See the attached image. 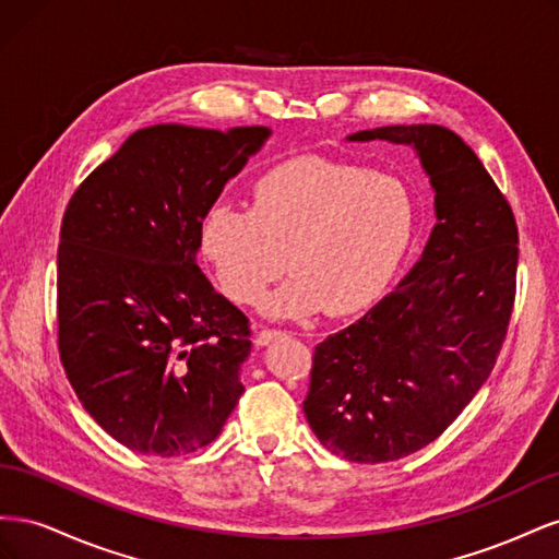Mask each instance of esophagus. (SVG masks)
Instances as JSON below:
<instances>
[{"mask_svg": "<svg viewBox=\"0 0 559 559\" xmlns=\"http://www.w3.org/2000/svg\"><path fill=\"white\" fill-rule=\"evenodd\" d=\"M280 337H286V333L284 331H277V329H259L257 331V345H270V343H275V341H280Z\"/></svg>", "mask_w": 559, "mask_h": 559, "instance_id": "1", "label": "esophagus"}]
</instances>
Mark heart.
I'll use <instances>...</instances> for the list:
<instances>
[{
	"instance_id": "obj_1",
	"label": "heart",
	"mask_w": 559,
	"mask_h": 559,
	"mask_svg": "<svg viewBox=\"0 0 559 559\" xmlns=\"http://www.w3.org/2000/svg\"><path fill=\"white\" fill-rule=\"evenodd\" d=\"M417 228L413 191L396 177L324 156L270 167L251 205L218 200L202 216L200 247L224 294L257 306L286 263L294 275L263 300L277 319L368 308L392 284Z\"/></svg>"
}]
</instances>
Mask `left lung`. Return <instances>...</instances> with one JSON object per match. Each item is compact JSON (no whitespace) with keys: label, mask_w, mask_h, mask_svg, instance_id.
<instances>
[{"label":"left lung","mask_w":559,"mask_h":559,"mask_svg":"<svg viewBox=\"0 0 559 559\" xmlns=\"http://www.w3.org/2000/svg\"><path fill=\"white\" fill-rule=\"evenodd\" d=\"M413 146L436 193L421 259L392 294L319 343L302 411L326 450L396 462L436 441L492 373L515 300L518 226L473 148L443 126H384L347 142Z\"/></svg>","instance_id":"8db88e82"}]
</instances>
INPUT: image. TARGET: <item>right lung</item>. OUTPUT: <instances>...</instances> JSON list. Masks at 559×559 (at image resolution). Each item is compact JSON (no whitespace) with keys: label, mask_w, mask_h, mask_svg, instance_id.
Here are the masks:
<instances>
[{"label":"right lung","mask_w":559,"mask_h":559,"mask_svg":"<svg viewBox=\"0 0 559 559\" xmlns=\"http://www.w3.org/2000/svg\"><path fill=\"white\" fill-rule=\"evenodd\" d=\"M267 138L263 126L138 130L64 210L60 361L83 408L134 452L210 445L245 392L249 319L195 253L202 216Z\"/></svg>","instance_id":"obj_1"}]
</instances>
